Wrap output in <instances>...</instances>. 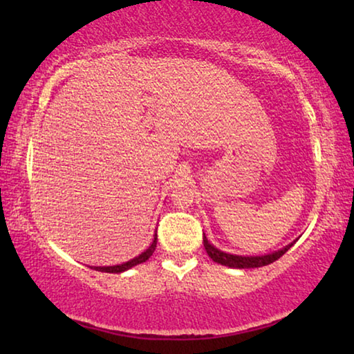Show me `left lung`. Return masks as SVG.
<instances>
[{
  "label": "left lung",
  "mask_w": 354,
  "mask_h": 354,
  "mask_svg": "<svg viewBox=\"0 0 354 354\" xmlns=\"http://www.w3.org/2000/svg\"><path fill=\"white\" fill-rule=\"evenodd\" d=\"M203 243H205L206 253L214 262L221 263V266H226V267H232V268H256V267L268 266V263L278 261L279 257L293 245L290 243L287 245L286 248L274 251V253L266 254V256H236V254H227V253H223V251L217 250L214 245L207 242L206 237H203Z\"/></svg>",
  "instance_id": "8db88e82"
}]
</instances>
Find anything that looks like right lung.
I'll list each match as a JSON object with an SVG mask.
<instances>
[{
    "mask_svg": "<svg viewBox=\"0 0 354 354\" xmlns=\"http://www.w3.org/2000/svg\"><path fill=\"white\" fill-rule=\"evenodd\" d=\"M156 243H158V236L154 234V241H153L151 245H149L148 250H145L142 254L134 257V259H131V261L124 262V263H120V266H112V267H91V268H93V270H98V272H106V273H122V272H124V270H129L131 267L137 266V263H142V262H145V261L149 259V256H151V254L154 253V250H156Z\"/></svg>",
    "mask_w": 354,
    "mask_h": 354,
    "instance_id": "1",
    "label": "right lung"
}]
</instances>
